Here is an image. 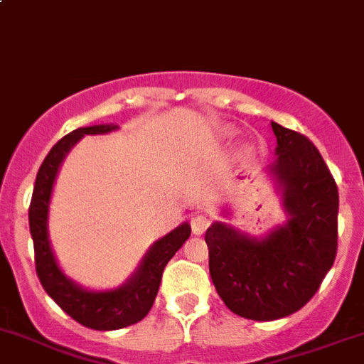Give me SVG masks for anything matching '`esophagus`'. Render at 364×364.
<instances>
[{
  "label": "esophagus",
  "instance_id": "esophagus-1",
  "mask_svg": "<svg viewBox=\"0 0 364 364\" xmlns=\"http://www.w3.org/2000/svg\"><path fill=\"white\" fill-rule=\"evenodd\" d=\"M208 225H210V218L205 214H194L190 219V227H192L194 234H203L208 228Z\"/></svg>",
  "mask_w": 364,
  "mask_h": 364
}]
</instances>
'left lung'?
<instances>
[{
    "instance_id": "1",
    "label": "left lung",
    "mask_w": 364,
    "mask_h": 364,
    "mask_svg": "<svg viewBox=\"0 0 364 364\" xmlns=\"http://www.w3.org/2000/svg\"><path fill=\"white\" fill-rule=\"evenodd\" d=\"M272 165L290 219L263 241L214 223L205 234L219 297L234 314L274 321L297 312L319 290L337 254L339 194L325 159L304 134L272 123Z\"/></svg>"
}]
</instances>
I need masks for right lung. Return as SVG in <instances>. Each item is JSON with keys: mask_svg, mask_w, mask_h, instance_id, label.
<instances>
[{"mask_svg": "<svg viewBox=\"0 0 364 364\" xmlns=\"http://www.w3.org/2000/svg\"><path fill=\"white\" fill-rule=\"evenodd\" d=\"M114 129H116L114 125L85 127L61 137L39 166L31 206H28V225H31L32 241H34L36 274L43 284L45 292L60 304L61 310L67 312L72 319L92 330L125 328L141 321L150 312L154 299L158 296L166 263L190 237L188 223H183L181 227L166 234L150 248L143 264L129 283L110 292H88L61 274L50 250L47 234L48 199H50L55 174L65 154L70 150V146H74V143L80 141L85 134H107Z\"/></svg>", "mask_w": 364, "mask_h": 364, "instance_id": "right-lung-1", "label": "right lung"}]
</instances>
